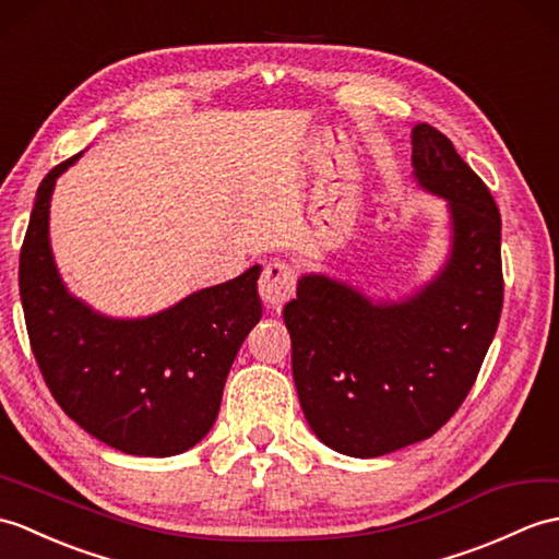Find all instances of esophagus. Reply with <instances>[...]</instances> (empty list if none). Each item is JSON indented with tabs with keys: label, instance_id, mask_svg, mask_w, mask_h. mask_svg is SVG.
<instances>
[{
	"label": "esophagus",
	"instance_id": "esophagus-1",
	"mask_svg": "<svg viewBox=\"0 0 559 559\" xmlns=\"http://www.w3.org/2000/svg\"><path fill=\"white\" fill-rule=\"evenodd\" d=\"M259 295L266 307L278 309L295 295V274L288 264L271 262L259 278Z\"/></svg>",
	"mask_w": 559,
	"mask_h": 559
}]
</instances>
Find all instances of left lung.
<instances>
[{"instance_id": "obj_1", "label": "left lung", "mask_w": 559, "mask_h": 559, "mask_svg": "<svg viewBox=\"0 0 559 559\" xmlns=\"http://www.w3.org/2000/svg\"><path fill=\"white\" fill-rule=\"evenodd\" d=\"M412 176L445 200L450 250L421 288L376 300L305 274L283 307L293 379L311 431L347 457L431 438L472 391L502 311L500 212L486 183L433 126L412 128Z\"/></svg>"}]
</instances>
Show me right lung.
<instances>
[{
	"mask_svg": "<svg viewBox=\"0 0 559 559\" xmlns=\"http://www.w3.org/2000/svg\"><path fill=\"white\" fill-rule=\"evenodd\" d=\"M81 157L43 178L21 248L19 288L33 355L59 407L90 436L135 457L180 455L210 433L233 359L262 319V266L157 314H102L67 288L49 242L51 192Z\"/></svg>",
	"mask_w": 559,
	"mask_h": 559,
	"instance_id": "obj_1",
	"label": "right lung"
}]
</instances>
